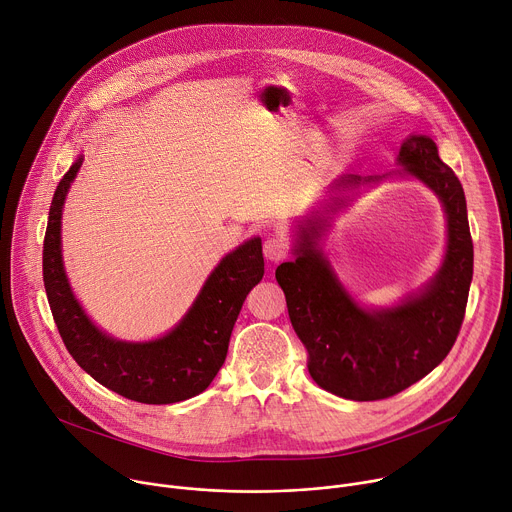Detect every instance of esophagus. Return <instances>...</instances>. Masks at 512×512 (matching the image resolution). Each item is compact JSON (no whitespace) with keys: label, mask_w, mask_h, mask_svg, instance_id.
I'll return each mask as SVG.
<instances>
[{"label":"esophagus","mask_w":512,"mask_h":512,"mask_svg":"<svg viewBox=\"0 0 512 512\" xmlns=\"http://www.w3.org/2000/svg\"><path fill=\"white\" fill-rule=\"evenodd\" d=\"M263 255L265 259L269 261H281L285 255H287V243L285 239L273 235V237H267L265 243H263Z\"/></svg>","instance_id":"1"}]
</instances>
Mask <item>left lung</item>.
Listing matches in <instances>:
<instances>
[{
    "label": "left lung",
    "mask_w": 512,
    "mask_h": 512,
    "mask_svg": "<svg viewBox=\"0 0 512 512\" xmlns=\"http://www.w3.org/2000/svg\"><path fill=\"white\" fill-rule=\"evenodd\" d=\"M397 162L403 174L415 176L437 194L448 218L444 265L419 294L395 308H360L318 247L328 227V216L320 212L300 225L296 259L275 269L291 326L308 350L312 379L322 389L352 401L393 397L429 375L452 350L468 304L474 247L462 184L440 160L437 145L427 135H409ZM383 178L346 174L332 184V190ZM342 204L344 198L332 196L328 208L336 212Z\"/></svg>",
    "instance_id": "8db88e82"
}]
</instances>
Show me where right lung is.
Returning a JSON list of instances; mask_svg holds the SVG:
<instances>
[{
    "label": "right lung",
    "instance_id": "obj_1",
    "mask_svg": "<svg viewBox=\"0 0 512 512\" xmlns=\"http://www.w3.org/2000/svg\"><path fill=\"white\" fill-rule=\"evenodd\" d=\"M81 166L83 158L56 186L42 251L44 287L62 342L85 373L125 399L148 405L186 401L202 393L223 367L243 302L265 273L261 239L255 237L223 257L192 308L166 336L150 342L111 338L89 320L62 265V206Z\"/></svg>",
    "mask_w": 512,
    "mask_h": 512
}]
</instances>
